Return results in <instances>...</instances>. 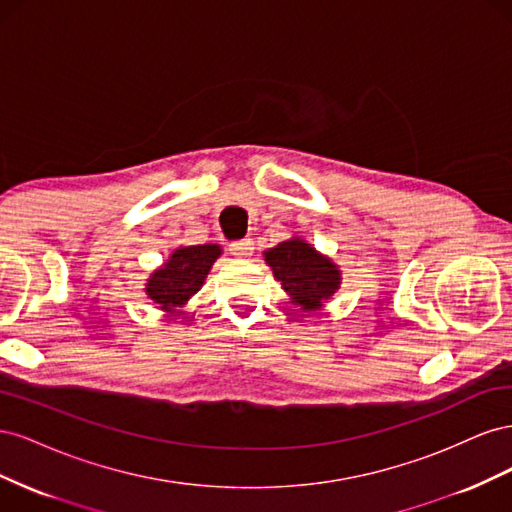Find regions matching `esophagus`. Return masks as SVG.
I'll list each match as a JSON object with an SVG mask.
<instances>
[{
	"label": "esophagus",
	"instance_id": "esophagus-1",
	"mask_svg": "<svg viewBox=\"0 0 512 512\" xmlns=\"http://www.w3.org/2000/svg\"><path fill=\"white\" fill-rule=\"evenodd\" d=\"M230 254L237 256L241 260H247L254 254V241L252 239H241L230 245Z\"/></svg>",
	"mask_w": 512,
	"mask_h": 512
}]
</instances>
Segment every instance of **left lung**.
<instances>
[{
	"mask_svg": "<svg viewBox=\"0 0 512 512\" xmlns=\"http://www.w3.org/2000/svg\"><path fill=\"white\" fill-rule=\"evenodd\" d=\"M262 256L290 297V303L301 312H316L324 307L342 286V269L337 262L301 237L277 243L262 252Z\"/></svg>",
	"mask_w": 512,
	"mask_h": 512,
	"instance_id": "obj_1",
	"label": "left lung"
}]
</instances>
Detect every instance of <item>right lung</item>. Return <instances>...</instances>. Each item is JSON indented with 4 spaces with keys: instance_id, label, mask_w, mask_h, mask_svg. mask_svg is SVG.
I'll use <instances>...</instances> for the list:
<instances>
[{
    "instance_id": "right-lung-1",
    "label": "right lung",
    "mask_w": 512,
    "mask_h": 512,
    "mask_svg": "<svg viewBox=\"0 0 512 512\" xmlns=\"http://www.w3.org/2000/svg\"><path fill=\"white\" fill-rule=\"evenodd\" d=\"M222 256V245H179L147 277L145 294L168 316H183V307L203 288L213 262Z\"/></svg>"
}]
</instances>
